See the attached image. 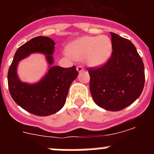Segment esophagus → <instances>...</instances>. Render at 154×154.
<instances>
[{
  "label": "esophagus",
  "mask_w": 154,
  "mask_h": 154,
  "mask_svg": "<svg viewBox=\"0 0 154 154\" xmlns=\"http://www.w3.org/2000/svg\"><path fill=\"white\" fill-rule=\"evenodd\" d=\"M76 69H77V71H78L79 72H81L84 71V68L82 67V65H78V66H77V68H76Z\"/></svg>",
  "instance_id": "1"
}]
</instances>
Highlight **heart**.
Listing matches in <instances>:
<instances>
[{
    "instance_id": "heart-1",
    "label": "heart",
    "mask_w": 154,
    "mask_h": 154,
    "mask_svg": "<svg viewBox=\"0 0 154 154\" xmlns=\"http://www.w3.org/2000/svg\"><path fill=\"white\" fill-rule=\"evenodd\" d=\"M112 42L106 35L83 36L71 42L67 53L75 60H84L89 66L97 67L109 59Z\"/></svg>"
}]
</instances>
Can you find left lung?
<instances>
[{"mask_svg":"<svg viewBox=\"0 0 154 154\" xmlns=\"http://www.w3.org/2000/svg\"><path fill=\"white\" fill-rule=\"evenodd\" d=\"M111 34L112 55L99 68H88L89 89L94 102L109 111L123 109L142 93L144 65L134 45L117 34Z\"/></svg>","mask_w":154,"mask_h":154,"instance_id":"obj_1","label":"left lung"}]
</instances>
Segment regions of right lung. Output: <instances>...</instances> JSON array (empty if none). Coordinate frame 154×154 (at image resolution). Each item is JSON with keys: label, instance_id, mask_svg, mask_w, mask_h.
<instances>
[{"label": "right lung", "instance_id": "1", "mask_svg": "<svg viewBox=\"0 0 154 154\" xmlns=\"http://www.w3.org/2000/svg\"><path fill=\"white\" fill-rule=\"evenodd\" d=\"M55 45L48 37L38 36L31 39L18 48L8 70V89L14 101L30 113L39 116L55 113L64 106L69 87L79 74L75 66H53ZM36 52L46 55L50 64L48 72L37 84L22 83L17 74L18 62Z\"/></svg>", "mask_w": 154, "mask_h": 154}]
</instances>
